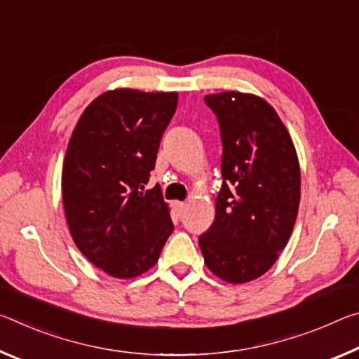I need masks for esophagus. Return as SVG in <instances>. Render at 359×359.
<instances>
[{"label": "esophagus", "mask_w": 359, "mask_h": 359, "mask_svg": "<svg viewBox=\"0 0 359 359\" xmlns=\"http://www.w3.org/2000/svg\"><path fill=\"white\" fill-rule=\"evenodd\" d=\"M174 209L177 212V215L180 217L185 212V203H174Z\"/></svg>", "instance_id": "esophagus-1"}]
</instances>
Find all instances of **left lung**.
<instances>
[{"mask_svg": "<svg viewBox=\"0 0 359 359\" xmlns=\"http://www.w3.org/2000/svg\"><path fill=\"white\" fill-rule=\"evenodd\" d=\"M204 101L220 123L223 184L199 247L218 278L245 283L271 269L293 233L299 160L287 126L263 98L222 92Z\"/></svg>", "mask_w": 359, "mask_h": 359, "instance_id": "obj_1", "label": "left lung"}]
</instances>
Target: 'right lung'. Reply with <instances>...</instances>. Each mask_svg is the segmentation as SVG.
<instances>
[{
  "label": "right lung",
  "instance_id": "1",
  "mask_svg": "<svg viewBox=\"0 0 359 359\" xmlns=\"http://www.w3.org/2000/svg\"><path fill=\"white\" fill-rule=\"evenodd\" d=\"M177 100V92L109 90L71 135L62 172L66 222L83 257L111 277L147 272L174 229L160 187L144 185Z\"/></svg>",
  "mask_w": 359,
  "mask_h": 359
}]
</instances>
